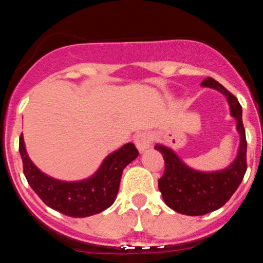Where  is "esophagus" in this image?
I'll return each mask as SVG.
<instances>
[{
  "label": "esophagus",
  "instance_id": "1",
  "mask_svg": "<svg viewBox=\"0 0 263 263\" xmlns=\"http://www.w3.org/2000/svg\"><path fill=\"white\" fill-rule=\"evenodd\" d=\"M151 143H152V137L148 132H140L135 136V144L140 152H144L146 149H148Z\"/></svg>",
  "mask_w": 263,
  "mask_h": 263
}]
</instances>
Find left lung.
<instances>
[{"mask_svg": "<svg viewBox=\"0 0 263 263\" xmlns=\"http://www.w3.org/2000/svg\"><path fill=\"white\" fill-rule=\"evenodd\" d=\"M201 86L218 90L226 98L230 115L236 120L240 146L230 165L215 172H201L186 165L170 147L156 144L155 148L162 153L165 165L164 173L158 180L163 200L171 209L190 216L205 215L225 205L242 182L247 168V142L240 102L213 78H206Z\"/></svg>", "mask_w": 263, "mask_h": 263, "instance_id": "1", "label": "left lung"}]
</instances>
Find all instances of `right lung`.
I'll return each mask as SVG.
<instances>
[{
    "label": "right lung",
    "instance_id": "add662e5",
    "mask_svg": "<svg viewBox=\"0 0 263 263\" xmlns=\"http://www.w3.org/2000/svg\"><path fill=\"white\" fill-rule=\"evenodd\" d=\"M20 153L23 173L35 194L45 205L71 218H86L110 208L119 193L123 170L138 156L135 144L129 142L110 153L87 179L65 182L35 167L27 155L23 135L20 137Z\"/></svg>",
    "mask_w": 263,
    "mask_h": 263
}]
</instances>
